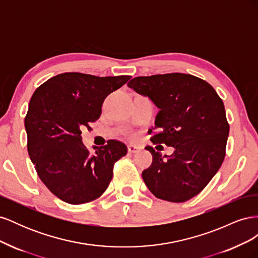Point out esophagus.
Here are the masks:
<instances>
[{
	"mask_svg": "<svg viewBox=\"0 0 258 258\" xmlns=\"http://www.w3.org/2000/svg\"><path fill=\"white\" fill-rule=\"evenodd\" d=\"M140 151V147L137 145H129L128 146V152L131 154H136Z\"/></svg>",
	"mask_w": 258,
	"mask_h": 258,
	"instance_id": "34e87169",
	"label": "esophagus"
}]
</instances>
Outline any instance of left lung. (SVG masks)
<instances>
[{
  "instance_id": "obj_1",
  "label": "left lung",
  "mask_w": 258,
  "mask_h": 258,
  "mask_svg": "<svg viewBox=\"0 0 258 258\" xmlns=\"http://www.w3.org/2000/svg\"><path fill=\"white\" fill-rule=\"evenodd\" d=\"M128 86L160 110L153 144L175 150L162 156L154 147H145L153 162L142 172L144 183L159 199L189 200L209 184L225 158L229 123L223 100L209 83L184 73L138 76Z\"/></svg>"
}]
</instances>
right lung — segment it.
<instances>
[{"instance_id": "right-lung-1", "label": "right lung", "mask_w": 258, "mask_h": 258, "mask_svg": "<svg viewBox=\"0 0 258 258\" xmlns=\"http://www.w3.org/2000/svg\"><path fill=\"white\" fill-rule=\"evenodd\" d=\"M129 75L99 77L58 74L38 87L25 118L28 153L37 175L62 201L82 205L99 198L110 185L115 162L127 146L108 140L96 153L82 142V130L99 119L104 99Z\"/></svg>"}]
</instances>
